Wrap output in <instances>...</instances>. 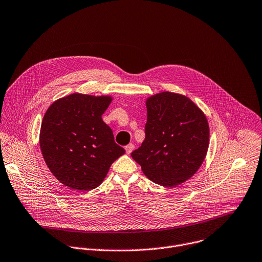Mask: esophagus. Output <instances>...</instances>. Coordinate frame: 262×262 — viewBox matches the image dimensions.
I'll return each mask as SVG.
<instances>
[{"label": "esophagus", "instance_id": "obj_1", "mask_svg": "<svg viewBox=\"0 0 262 262\" xmlns=\"http://www.w3.org/2000/svg\"><path fill=\"white\" fill-rule=\"evenodd\" d=\"M125 150H126V153H127L128 155L131 154V152L134 150V144H133V143H129L128 146L125 147Z\"/></svg>", "mask_w": 262, "mask_h": 262}]
</instances>
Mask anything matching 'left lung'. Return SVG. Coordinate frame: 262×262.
Masks as SVG:
<instances>
[{
  "label": "left lung",
  "mask_w": 262,
  "mask_h": 262,
  "mask_svg": "<svg viewBox=\"0 0 262 262\" xmlns=\"http://www.w3.org/2000/svg\"><path fill=\"white\" fill-rule=\"evenodd\" d=\"M146 137L131 153L151 181L173 187L191 178L209 144L205 114L187 97L163 92L147 102Z\"/></svg>",
  "instance_id": "1"
}]
</instances>
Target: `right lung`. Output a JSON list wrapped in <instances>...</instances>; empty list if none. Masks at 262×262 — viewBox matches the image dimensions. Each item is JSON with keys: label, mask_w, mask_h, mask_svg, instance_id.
<instances>
[{"label": "right lung", "mask_w": 262, "mask_h": 262, "mask_svg": "<svg viewBox=\"0 0 262 262\" xmlns=\"http://www.w3.org/2000/svg\"><path fill=\"white\" fill-rule=\"evenodd\" d=\"M111 97L73 94L55 101L45 113L39 144L56 179L73 189L91 190L110 165L125 154L102 120Z\"/></svg>", "instance_id": "1"}]
</instances>
